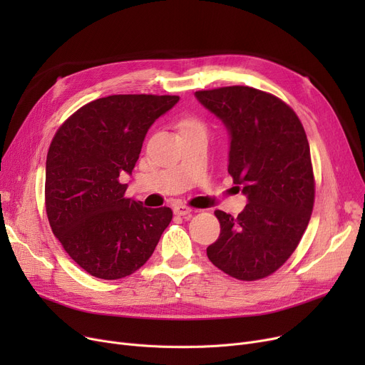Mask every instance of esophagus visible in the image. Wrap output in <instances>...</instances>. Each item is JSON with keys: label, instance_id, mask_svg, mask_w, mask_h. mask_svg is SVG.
<instances>
[{"label": "esophagus", "instance_id": "obj_1", "mask_svg": "<svg viewBox=\"0 0 365 365\" xmlns=\"http://www.w3.org/2000/svg\"><path fill=\"white\" fill-rule=\"evenodd\" d=\"M175 213L178 215V216H183V217H189L190 215H192V210H190L189 207H186V205H175Z\"/></svg>", "mask_w": 365, "mask_h": 365}]
</instances>
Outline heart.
Segmentation results:
<instances>
[{
    "mask_svg": "<svg viewBox=\"0 0 365 365\" xmlns=\"http://www.w3.org/2000/svg\"><path fill=\"white\" fill-rule=\"evenodd\" d=\"M197 127H201L202 128V124L197 120H185L182 123V130H186V128H197Z\"/></svg>",
    "mask_w": 365,
    "mask_h": 365,
    "instance_id": "heart-1",
    "label": "heart"
}]
</instances>
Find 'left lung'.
<instances>
[{"mask_svg":"<svg viewBox=\"0 0 365 365\" xmlns=\"http://www.w3.org/2000/svg\"><path fill=\"white\" fill-rule=\"evenodd\" d=\"M195 98L225 124L227 171L248 202L237 217L216 210L220 235L207 256L237 279H262L293 255L311 219L308 138L296 112L262 90L232 86L197 91Z\"/></svg>","mask_w":365,"mask_h":365,"instance_id":"1","label":"left lung"}]
</instances>
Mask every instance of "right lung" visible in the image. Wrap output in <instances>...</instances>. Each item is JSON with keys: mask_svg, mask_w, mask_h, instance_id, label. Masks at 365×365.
<instances>
[{"mask_svg": "<svg viewBox=\"0 0 365 365\" xmlns=\"http://www.w3.org/2000/svg\"><path fill=\"white\" fill-rule=\"evenodd\" d=\"M179 96L113 94L80 108L57 130L46 163V210L56 238L86 272L131 275L152 256L173 217L125 198L145 136Z\"/></svg>", "mask_w": 365, "mask_h": 365, "instance_id": "obj_1", "label": "right lung"}]
</instances>
